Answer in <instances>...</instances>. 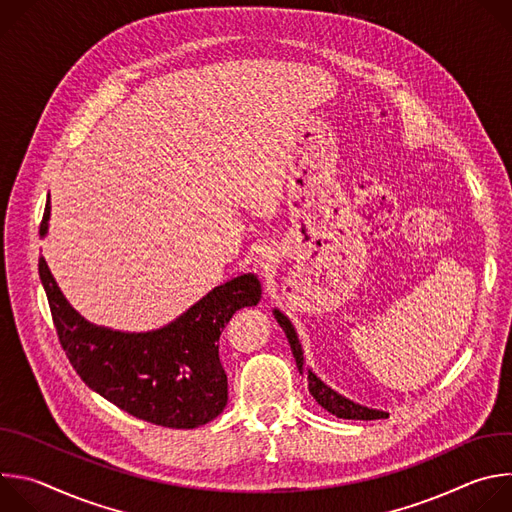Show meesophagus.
Wrapping results in <instances>:
<instances>
[{
  "mask_svg": "<svg viewBox=\"0 0 512 512\" xmlns=\"http://www.w3.org/2000/svg\"><path fill=\"white\" fill-rule=\"evenodd\" d=\"M279 263V251L275 245L265 243L255 251V265L265 269V271H273Z\"/></svg>",
  "mask_w": 512,
  "mask_h": 512,
  "instance_id": "34e87169",
  "label": "esophagus"
}]
</instances>
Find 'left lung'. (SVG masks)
<instances>
[{
	"mask_svg": "<svg viewBox=\"0 0 512 512\" xmlns=\"http://www.w3.org/2000/svg\"><path fill=\"white\" fill-rule=\"evenodd\" d=\"M273 316L277 320V324L283 328L287 340H289V346H291V352H294V358H296V364H298V371L300 375L306 377L308 381V389L312 393V397L318 401V405H322L328 413L340 417V419H387L389 413L387 411H379V409H371V407H364V405H358L346 397H342L340 393H336L334 389H330L324 381H320L310 369H306V362H304V350H302V344L298 340V334H296V328L294 324L289 322V318L285 314H281L279 310H273Z\"/></svg>",
	"mask_w": 512,
	"mask_h": 512,
	"instance_id": "1",
	"label": "left lung"
}]
</instances>
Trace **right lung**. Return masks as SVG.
Instances as JSON below:
<instances>
[{
    "label": "right lung",
    "mask_w": 512,
    "mask_h": 512,
    "mask_svg": "<svg viewBox=\"0 0 512 512\" xmlns=\"http://www.w3.org/2000/svg\"><path fill=\"white\" fill-rule=\"evenodd\" d=\"M50 202L40 237H46ZM40 281L58 340L77 375L129 415L162 427L192 429L221 415L229 401L218 338L233 314L261 300L255 273H243L212 291L160 330L119 332L87 322L62 296L46 259Z\"/></svg>",
    "instance_id": "add662e5"
}]
</instances>
